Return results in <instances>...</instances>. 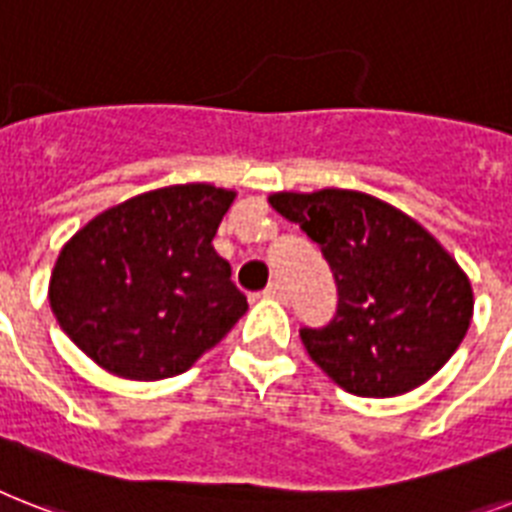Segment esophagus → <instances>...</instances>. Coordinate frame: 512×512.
<instances>
[{"instance_id": "1", "label": "esophagus", "mask_w": 512, "mask_h": 512, "mask_svg": "<svg viewBox=\"0 0 512 512\" xmlns=\"http://www.w3.org/2000/svg\"><path fill=\"white\" fill-rule=\"evenodd\" d=\"M263 297L278 299V302H284V299H286L284 284H278V281H273V284H268V289H265V292H263Z\"/></svg>"}]
</instances>
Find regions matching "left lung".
I'll use <instances>...</instances> for the list:
<instances>
[{
	"mask_svg": "<svg viewBox=\"0 0 512 512\" xmlns=\"http://www.w3.org/2000/svg\"><path fill=\"white\" fill-rule=\"evenodd\" d=\"M268 202L321 247L334 273L331 323L299 328L328 378L357 397H397L455 355L473 318L471 281L421 223L350 189L278 191Z\"/></svg>",
	"mask_w": 512,
	"mask_h": 512,
	"instance_id": "obj_1",
	"label": "left lung"
}]
</instances>
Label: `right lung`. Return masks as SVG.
<instances>
[{
	"instance_id": "1",
	"label": "right lung",
	"mask_w": 512,
	"mask_h": 512,
	"mask_svg": "<svg viewBox=\"0 0 512 512\" xmlns=\"http://www.w3.org/2000/svg\"><path fill=\"white\" fill-rule=\"evenodd\" d=\"M236 191L178 184L110 207L62 247L49 305L99 368L160 381L197 363L247 313L213 239Z\"/></svg>"
}]
</instances>
